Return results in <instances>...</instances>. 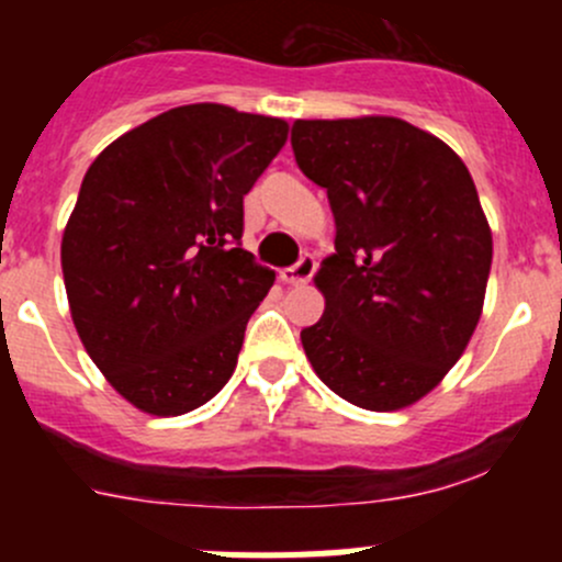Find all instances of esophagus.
Masks as SVG:
<instances>
[{
  "label": "esophagus",
  "instance_id": "obj_1",
  "mask_svg": "<svg viewBox=\"0 0 562 562\" xmlns=\"http://www.w3.org/2000/svg\"><path fill=\"white\" fill-rule=\"evenodd\" d=\"M315 269L317 263L313 255H304L296 266H288V269L280 271V280L285 282V285H307V282L313 280Z\"/></svg>",
  "mask_w": 562,
  "mask_h": 562
}]
</instances>
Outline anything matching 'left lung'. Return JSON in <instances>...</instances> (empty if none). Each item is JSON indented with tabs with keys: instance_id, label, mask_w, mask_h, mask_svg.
<instances>
[{
	"instance_id": "left-lung-1",
	"label": "left lung",
	"mask_w": 562,
	"mask_h": 562,
	"mask_svg": "<svg viewBox=\"0 0 562 562\" xmlns=\"http://www.w3.org/2000/svg\"><path fill=\"white\" fill-rule=\"evenodd\" d=\"M291 146L337 225L304 353L350 405H413L457 364L484 307L492 231L470 171L394 116L296 119Z\"/></svg>"
}]
</instances>
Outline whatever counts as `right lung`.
Returning a JSON list of instances; mask_svg holds the SVG:
<instances>
[{"instance_id":"obj_1","label":"right lung","mask_w":562,"mask_h":562,"mask_svg":"<svg viewBox=\"0 0 562 562\" xmlns=\"http://www.w3.org/2000/svg\"><path fill=\"white\" fill-rule=\"evenodd\" d=\"M288 122L217 103L171 108L98 155L61 236L83 348L151 416H181L234 375L274 271L241 247L245 195Z\"/></svg>"}]
</instances>
